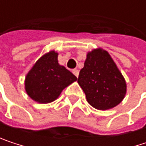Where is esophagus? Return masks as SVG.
Returning <instances> with one entry per match:
<instances>
[{"label":"esophagus","instance_id":"1","mask_svg":"<svg viewBox=\"0 0 146 146\" xmlns=\"http://www.w3.org/2000/svg\"><path fill=\"white\" fill-rule=\"evenodd\" d=\"M78 73H79V72H78V69H73V73L77 77V78H78Z\"/></svg>","mask_w":146,"mask_h":146}]
</instances>
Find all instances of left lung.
Listing matches in <instances>:
<instances>
[{
	"mask_svg": "<svg viewBox=\"0 0 146 146\" xmlns=\"http://www.w3.org/2000/svg\"><path fill=\"white\" fill-rule=\"evenodd\" d=\"M78 83L88 103L101 111L117 106L127 92L124 77L111 55L102 48L93 49L87 53Z\"/></svg>",
	"mask_w": 146,
	"mask_h": 146,
	"instance_id": "left-lung-1",
	"label": "left lung"
}]
</instances>
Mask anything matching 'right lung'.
I'll use <instances>...</instances> for the list:
<instances>
[{"label":"right lung","mask_w":146,"mask_h":146,"mask_svg":"<svg viewBox=\"0 0 146 146\" xmlns=\"http://www.w3.org/2000/svg\"><path fill=\"white\" fill-rule=\"evenodd\" d=\"M57 58L54 50L46 52L26 74L24 89L33 101L40 104L54 102L66 87L77 81V77L60 65Z\"/></svg>","instance_id":"obj_1"}]
</instances>
